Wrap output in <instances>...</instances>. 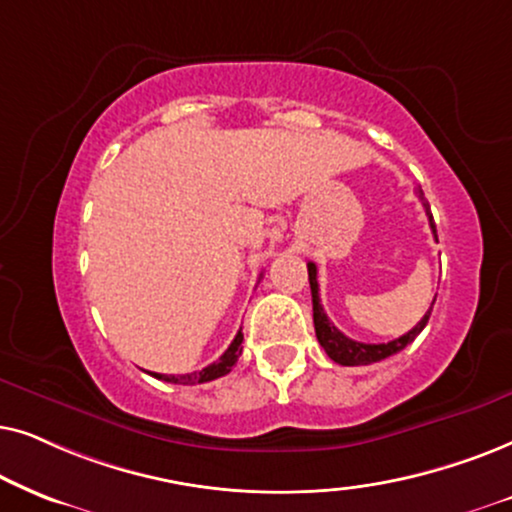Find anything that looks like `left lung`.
I'll list each match as a JSON object with an SVG mask.
<instances>
[{"label": "left lung", "instance_id": "left-lung-1", "mask_svg": "<svg viewBox=\"0 0 512 512\" xmlns=\"http://www.w3.org/2000/svg\"><path fill=\"white\" fill-rule=\"evenodd\" d=\"M419 199L424 201V208H426V215H428V224H431V231L435 236V241H438V231H435V222H433V215H431V208H428V203L424 199V192L419 189ZM306 269H309V285H311V299H313V327H316V337L320 346H323L327 356H330L335 363L339 365H349V367H356V365H370V363H379V360H384L388 356H395L398 351H403L407 344H412L414 339L421 330H424L428 318H431V311H433V304L431 309L426 311V316L419 320L417 325L412 327L410 332L403 337L393 339V342H386V344H363V342H353L344 335V332H339L335 325L330 323V318L325 316L323 306H320V295H318V271H316V264L309 262L306 264Z\"/></svg>", "mask_w": 512, "mask_h": 512}]
</instances>
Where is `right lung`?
Wrapping results in <instances>:
<instances>
[{"instance_id": "obj_1", "label": "right lung", "mask_w": 512, "mask_h": 512, "mask_svg": "<svg viewBox=\"0 0 512 512\" xmlns=\"http://www.w3.org/2000/svg\"><path fill=\"white\" fill-rule=\"evenodd\" d=\"M243 332L238 330V335L234 337V342L229 344V349L222 353L220 358L215 360V363H210L208 367H203L199 372H189V374H156V372H149L152 377L161 379V381H168V384H182V386H194V384H203V381H213L217 377H224V374L231 372V367L236 365L238 356H241L243 351Z\"/></svg>"}]
</instances>
